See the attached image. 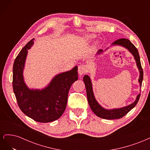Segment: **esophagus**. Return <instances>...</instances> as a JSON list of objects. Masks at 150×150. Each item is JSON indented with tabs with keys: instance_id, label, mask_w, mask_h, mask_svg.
I'll return each instance as SVG.
<instances>
[{
	"instance_id": "esophagus-1",
	"label": "esophagus",
	"mask_w": 150,
	"mask_h": 150,
	"mask_svg": "<svg viewBox=\"0 0 150 150\" xmlns=\"http://www.w3.org/2000/svg\"><path fill=\"white\" fill-rule=\"evenodd\" d=\"M88 72V67L85 65H80L78 67V73L80 76H82Z\"/></svg>"
}]
</instances>
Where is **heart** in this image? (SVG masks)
<instances>
[{"instance_id": "b5f03b06", "label": "heart", "mask_w": 150, "mask_h": 150, "mask_svg": "<svg viewBox=\"0 0 150 150\" xmlns=\"http://www.w3.org/2000/svg\"><path fill=\"white\" fill-rule=\"evenodd\" d=\"M93 38V35H87L86 36V37H85V38L86 39H88V40H89V39H91L92 38Z\"/></svg>"}]
</instances>
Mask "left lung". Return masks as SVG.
Wrapping results in <instances>:
<instances>
[{
    "mask_svg": "<svg viewBox=\"0 0 150 150\" xmlns=\"http://www.w3.org/2000/svg\"><path fill=\"white\" fill-rule=\"evenodd\" d=\"M112 45H120V46H123L124 47L128 49V51L133 54L134 59L137 62V65L139 71V83L140 84V87H142V81L143 79V71L141 64L140 62V57L138 53V49H137L134 45L129 40L127 39H120L116 40L112 44ZM103 52L102 49H99L98 51V54H101ZM84 83L85 84L86 89V93H87V98L88 100V103L89 104V106L93 112L98 117H101L103 119L106 120H115V119H120L121 117L125 116L127 113L130 111L132 109L137 105L138 103L139 99L140 97V94H139L137 99L134 103L129 104V105L121 108L118 109H112V110H106V109L103 108L102 106L99 105V103L94 98V93L93 91V87H92V83L91 81L89 78V76L88 75H85L83 78Z\"/></svg>",
    "mask_w": 150,
    "mask_h": 150,
    "instance_id": "8db88e82",
    "label": "left lung"
}]
</instances>
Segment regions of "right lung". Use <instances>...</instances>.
<instances>
[{
    "label": "right lung",
    "mask_w": 150,
    "mask_h": 150,
    "mask_svg": "<svg viewBox=\"0 0 150 150\" xmlns=\"http://www.w3.org/2000/svg\"><path fill=\"white\" fill-rule=\"evenodd\" d=\"M34 40L22 49L13 62V90L18 106L26 116L39 122H52L59 118L66 110L69 89L78 79V67L56 75L43 89H30L24 83L23 70L28 49Z\"/></svg>",
    "instance_id": "right-lung-1"
}]
</instances>
